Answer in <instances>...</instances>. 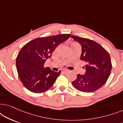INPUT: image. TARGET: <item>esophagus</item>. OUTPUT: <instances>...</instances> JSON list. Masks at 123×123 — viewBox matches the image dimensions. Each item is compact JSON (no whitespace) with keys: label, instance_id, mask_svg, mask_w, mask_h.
Returning <instances> with one entry per match:
<instances>
[{"label":"esophagus","instance_id":"obj_1","mask_svg":"<svg viewBox=\"0 0 123 123\" xmlns=\"http://www.w3.org/2000/svg\"><path fill=\"white\" fill-rule=\"evenodd\" d=\"M63 72L64 73H67V72H68V70H66V69H64V70H63Z\"/></svg>","mask_w":123,"mask_h":123}]
</instances>
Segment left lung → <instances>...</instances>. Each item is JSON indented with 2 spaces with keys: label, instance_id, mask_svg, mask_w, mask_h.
<instances>
[{
  "label": "left lung",
  "instance_id": "obj_1",
  "mask_svg": "<svg viewBox=\"0 0 123 123\" xmlns=\"http://www.w3.org/2000/svg\"><path fill=\"white\" fill-rule=\"evenodd\" d=\"M82 47L80 60H84L86 72L78 74L72 82L73 86L80 91L90 93L100 88L107 81L112 68L109 54L102 46L88 38L71 36Z\"/></svg>",
  "mask_w": 123,
  "mask_h": 123
}]
</instances>
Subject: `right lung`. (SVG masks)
Returning <instances> with one entry per match:
<instances>
[{
  "label": "right lung",
  "mask_w": 123,
  "mask_h": 123,
  "mask_svg": "<svg viewBox=\"0 0 123 123\" xmlns=\"http://www.w3.org/2000/svg\"><path fill=\"white\" fill-rule=\"evenodd\" d=\"M70 34H60L37 38L22 47L16 59L18 76L30 91L42 93L54 85L61 71H53L43 65L60 43L70 37Z\"/></svg>",
  "instance_id": "add662e5"
}]
</instances>
